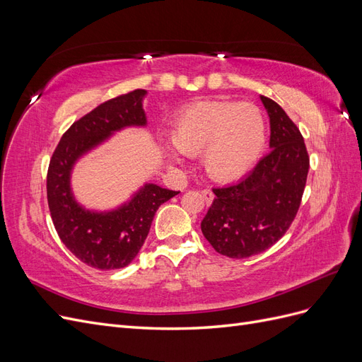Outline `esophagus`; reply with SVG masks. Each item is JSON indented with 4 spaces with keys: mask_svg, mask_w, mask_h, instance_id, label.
I'll use <instances>...</instances> for the list:
<instances>
[{
    "mask_svg": "<svg viewBox=\"0 0 362 362\" xmlns=\"http://www.w3.org/2000/svg\"><path fill=\"white\" fill-rule=\"evenodd\" d=\"M202 196H204L206 205H210L213 202V199H214V193L211 190H202Z\"/></svg>",
    "mask_w": 362,
    "mask_h": 362,
    "instance_id": "34e87169",
    "label": "esophagus"
}]
</instances>
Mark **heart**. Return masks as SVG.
I'll return each mask as SVG.
<instances>
[{"instance_id":"1","label":"heart","mask_w":362,"mask_h":362,"mask_svg":"<svg viewBox=\"0 0 362 362\" xmlns=\"http://www.w3.org/2000/svg\"><path fill=\"white\" fill-rule=\"evenodd\" d=\"M166 148L170 163L182 166L184 156L204 152V168L216 182L233 184L257 166L267 141L266 117L252 103L206 101L175 117Z\"/></svg>"}]
</instances>
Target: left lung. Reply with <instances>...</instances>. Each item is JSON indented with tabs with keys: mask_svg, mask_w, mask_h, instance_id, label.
I'll use <instances>...</instances> for the list:
<instances>
[{
	"mask_svg": "<svg viewBox=\"0 0 362 362\" xmlns=\"http://www.w3.org/2000/svg\"><path fill=\"white\" fill-rule=\"evenodd\" d=\"M270 152L237 184L213 189L214 201L201 222L204 237L216 252L247 258L264 252L286 234L299 210L310 158L299 128L266 96Z\"/></svg>",
	"mask_w": 362,
	"mask_h": 362,
	"instance_id": "8db88e82",
	"label": "left lung"
}]
</instances>
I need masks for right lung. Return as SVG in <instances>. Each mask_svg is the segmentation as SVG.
<instances>
[{"label": "right lung", "mask_w": 362, "mask_h": 362, "mask_svg": "<svg viewBox=\"0 0 362 362\" xmlns=\"http://www.w3.org/2000/svg\"><path fill=\"white\" fill-rule=\"evenodd\" d=\"M146 90H133L96 107L72 124L54 151L47 177L48 205L56 231L84 264L113 270L127 267L148 237L158 206L180 192L145 182L129 199L110 210L86 208L75 198V164L125 128H145Z\"/></svg>", "instance_id": "add662e5"}]
</instances>
